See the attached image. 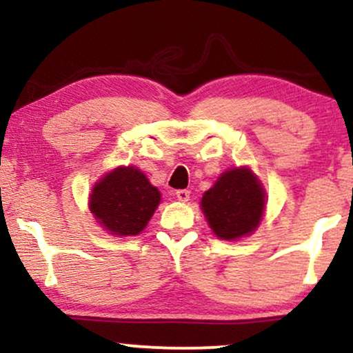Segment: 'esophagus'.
I'll list each match as a JSON object with an SVG mask.
<instances>
[{"label": "esophagus", "mask_w": 353, "mask_h": 353, "mask_svg": "<svg viewBox=\"0 0 353 353\" xmlns=\"http://www.w3.org/2000/svg\"><path fill=\"white\" fill-rule=\"evenodd\" d=\"M189 190L188 189H179L176 190V197L179 199L181 202H188L189 201Z\"/></svg>", "instance_id": "1"}]
</instances>
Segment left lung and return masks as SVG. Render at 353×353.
Instances as JSON below:
<instances>
[{
	"mask_svg": "<svg viewBox=\"0 0 353 353\" xmlns=\"http://www.w3.org/2000/svg\"><path fill=\"white\" fill-rule=\"evenodd\" d=\"M264 189L247 168L222 174L201 202L210 229L225 241L252 232L264 214Z\"/></svg>",
	"mask_w": 353,
	"mask_h": 353,
	"instance_id": "8db88e82",
	"label": "left lung"
}]
</instances>
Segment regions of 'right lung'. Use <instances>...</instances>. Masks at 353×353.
<instances>
[{
    "instance_id": "add662e5",
    "label": "right lung",
    "mask_w": 353,
    "mask_h": 353,
    "mask_svg": "<svg viewBox=\"0 0 353 353\" xmlns=\"http://www.w3.org/2000/svg\"><path fill=\"white\" fill-rule=\"evenodd\" d=\"M161 192L136 168H117L92 189L89 209L114 236H136L159 205Z\"/></svg>"
}]
</instances>
